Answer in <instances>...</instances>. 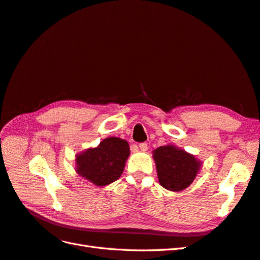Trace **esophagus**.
<instances>
[{
  "instance_id": "obj_1",
  "label": "esophagus",
  "mask_w": 260,
  "mask_h": 260,
  "mask_svg": "<svg viewBox=\"0 0 260 260\" xmlns=\"http://www.w3.org/2000/svg\"><path fill=\"white\" fill-rule=\"evenodd\" d=\"M139 148H140L141 151L145 152V151L148 150V143H147V142H142V143L139 144Z\"/></svg>"
}]
</instances>
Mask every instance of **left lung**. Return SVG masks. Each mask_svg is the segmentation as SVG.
Segmentation results:
<instances>
[{
	"label": "left lung",
	"mask_w": 260,
	"mask_h": 260,
	"mask_svg": "<svg viewBox=\"0 0 260 260\" xmlns=\"http://www.w3.org/2000/svg\"><path fill=\"white\" fill-rule=\"evenodd\" d=\"M153 159L160 184L172 192L183 191L191 185L202 166L194 155L172 144L155 149Z\"/></svg>",
	"instance_id": "obj_1"
}]
</instances>
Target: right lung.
<instances>
[{
	"label": "right lung",
	"mask_w": 260,
	"mask_h": 260,
	"mask_svg": "<svg viewBox=\"0 0 260 260\" xmlns=\"http://www.w3.org/2000/svg\"><path fill=\"white\" fill-rule=\"evenodd\" d=\"M129 154V143L125 140L107 138L98 147L76 155V172L94 185L106 186L121 176Z\"/></svg>",
	"instance_id": "right-lung-1"
}]
</instances>
